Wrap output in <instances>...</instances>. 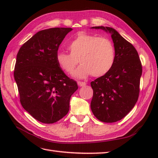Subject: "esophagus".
Instances as JSON below:
<instances>
[{"label":"esophagus","instance_id":"34e87169","mask_svg":"<svg viewBox=\"0 0 158 158\" xmlns=\"http://www.w3.org/2000/svg\"><path fill=\"white\" fill-rule=\"evenodd\" d=\"M77 84L79 87H83L86 85V83L85 82H81V81H78L77 82Z\"/></svg>","mask_w":158,"mask_h":158}]
</instances>
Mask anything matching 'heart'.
I'll return each mask as SVG.
<instances>
[{
  "mask_svg": "<svg viewBox=\"0 0 158 158\" xmlns=\"http://www.w3.org/2000/svg\"><path fill=\"white\" fill-rule=\"evenodd\" d=\"M70 53H56L59 66L67 73H71L79 62L81 64L73 75L81 79L93 75L100 77L111 69L115 62V52L113 42L105 36H98L85 32L77 33L68 45Z\"/></svg>",
  "mask_w": 158,
  "mask_h": 158,
  "instance_id": "1",
  "label": "heart"
}]
</instances>
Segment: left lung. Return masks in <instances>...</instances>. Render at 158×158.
<instances>
[{
  "label": "left lung",
  "instance_id": "obj_1",
  "mask_svg": "<svg viewBox=\"0 0 158 158\" xmlns=\"http://www.w3.org/2000/svg\"><path fill=\"white\" fill-rule=\"evenodd\" d=\"M111 35L115 52L111 69L91 82V109L100 121L113 123L121 120L135 106L139 98L142 66L134 46L113 28L94 26Z\"/></svg>",
  "mask_w": 158,
  "mask_h": 158
}]
</instances>
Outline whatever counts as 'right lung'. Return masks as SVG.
Here are the masks:
<instances>
[{
    "label": "right lung",
    "mask_w": 158,
    "mask_h": 158,
    "mask_svg": "<svg viewBox=\"0 0 158 158\" xmlns=\"http://www.w3.org/2000/svg\"><path fill=\"white\" fill-rule=\"evenodd\" d=\"M70 28H52L36 32L17 54L14 78L20 102L40 122L53 123L69 110L70 97L78 89L56 62L60 45Z\"/></svg>",
    "instance_id": "obj_1"
}]
</instances>
